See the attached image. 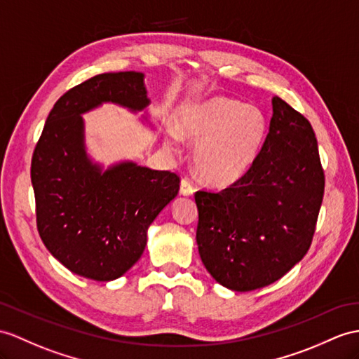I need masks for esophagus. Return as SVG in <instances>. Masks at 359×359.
Listing matches in <instances>:
<instances>
[{
	"mask_svg": "<svg viewBox=\"0 0 359 359\" xmlns=\"http://www.w3.org/2000/svg\"><path fill=\"white\" fill-rule=\"evenodd\" d=\"M194 184H191V181L190 180H187V178H184V180H181V187H180V194L182 195V196H191L194 195Z\"/></svg>",
	"mask_w": 359,
	"mask_h": 359,
	"instance_id": "34e87169",
	"label": "esophagus"
}]
</instances>
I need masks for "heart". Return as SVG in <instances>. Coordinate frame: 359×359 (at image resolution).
I'll list each match as a JSON object with an SVG mask.
<instances>
[{
  "instance_id": "b5f03b06",
  "label": "heart",
  "mask_w": 359,
  "mask_h": 359,
  "mask_svg": "<svg viewBox=\"0 0 359 359\" xmlns=\"http://www.w3.org/2000/svg\"><path fill=\"white\" fill-rule=\"evenodd\" d=\"M266 135L268 120L260 108L216 95L182 109L165 144L173 149L181 137L196 142L191 161L198 177L208 186L229 187L248 173Z\"/></svg>"
}]
</instances>
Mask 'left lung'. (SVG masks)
<instances>
[{"mask_svg": "<svg viewBox=\"0 0 359 359\" xmlns=\"http://www.w3.org/2000/svg\"><path fill=\"white\" fill-rule=\"evenodd\" d=\"M325 194L311 123L280 97L248 173L219 194L196 191V243L215 280L255 291L282 278L308 252Z\"/></svg>", "mask_w": 359, "mask_h": 359, "instance_id": "8db88e82", "label": "left lung"}]
</instances>
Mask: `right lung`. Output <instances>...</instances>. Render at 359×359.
<instances>
[{
  "instance_id": "1",
  "label": "right lung",
  "mask_w": 359,
  "mask_h": 359,
  "mask_svg": "<svg viewBox=\"0 0 359 359\" xmlns=\"http://www.w3.org/2000/svg\"><path fill=\"white\" fill-rule=\"evenodd\" d=\"M103 103L149 125L144 74H97L74 86L50 111L32 160L38 231L43 245L72 273L109 282L142 257L147 230L175 199L180 178L130 160L104 165L86 147L83 114Z\"/></svg>"
}]
</instances>
